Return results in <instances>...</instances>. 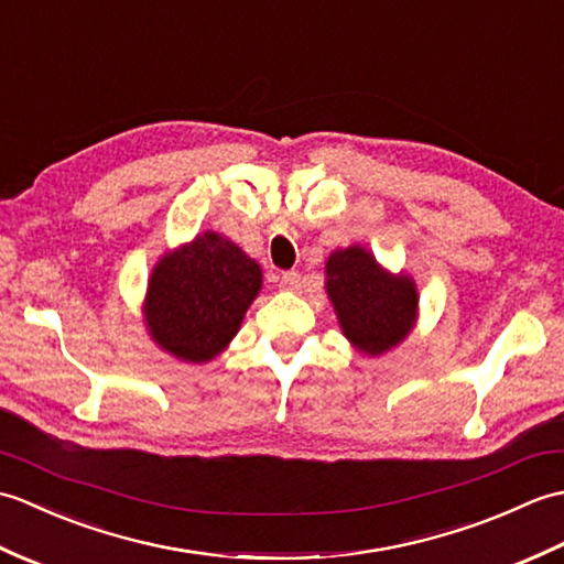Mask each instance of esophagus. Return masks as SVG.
Listing matches in <instances>:
<instances>
[{"instance_id": "obj_1", "label": "esophagus", "mask_w": 564, "mask_h": 564, "mask_svg": "<svg viewBox=\"0 0 564 564\" xmlns=\"http://www.w3.org/2000/svg\"><path fill=\"white\" fill-rule=\"evenodd\" d=\"M281 289L283 291H291V293L301 291V273H297V271H283L281 273Z\"/></svg>"}]
</instances>
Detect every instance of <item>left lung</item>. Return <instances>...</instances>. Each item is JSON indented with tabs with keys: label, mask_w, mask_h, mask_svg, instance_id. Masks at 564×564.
Listing matches in <instances>:
<instances>
[{
	"label": "left lung",
	"mask_w": 564,
	"mask_h": 564,
	"mask_svg": "<svg viewBox=\"0 0 564 564\" xmlns=\"http://www.w3.org/2000/svg\"><path fill=\"white\" fill-rule=\"evenodd\" d=\"M327 295L344 337L358 351L380 356L404 341L416 322V285L404 273H390L364 247L332 251Z\"/></svg>",
	"instance_id": "obj_1"
}]
</instances>
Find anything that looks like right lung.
I'll return each mask as SVG.
<instances>
[{
  "instance_id": "right-lung-1",
  "label": "right lung",
  "mask_w": 564,
  "mask_h": 564,
  "mask_svg": "<svg viewBox=\"0 0 564 564\" xmlns=\"http://www.w3.org/2000/svg\"><path fill=\"white\" fill-rule=\"evenodd\" d=\"M259 291V263L208 230L160 259L142 313L160 349L178 361L206 364L232 341Z\"/></svg>"
}]
</instances>
